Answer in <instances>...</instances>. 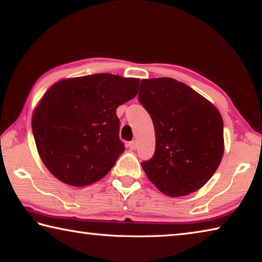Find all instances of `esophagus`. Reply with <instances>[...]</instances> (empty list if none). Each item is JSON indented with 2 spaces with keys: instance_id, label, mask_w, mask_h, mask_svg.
I'll list each match as a JSON object with an SVG mask.
<instances>
[{
  "instance_id": "1",
  "label": "esophagus",
  "mask_w": 262,
  "mask_h": 262,
  "mask_svg": "<svg viewBox=\"0 0 262 262\" xmlns=\"http://www.w3.org/2000/svg\"><path fill=\"white\" fill-rule=\"evenodd\" d=\"M128 147H129L132 150H135V149L137 148V142H136V141L129 142V144H128Z\"/></svg>"
}]
</instances>
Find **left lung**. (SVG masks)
I'll list each match as a JSON object with an SVG mask.
<instances>
[{"label":"left lung","instance_id":"obj_1","mask_svg":"<svg viewBox=\"0 0 262 262\" xmlns=\"http://www.w3.org/2000/svg\"><path fill=\"white\" fill-rule=\"evenodd\" d=\"M139 100L152 119L156 150L142 163L148 179L167 196L205 186L224 152L223 119L216 106L170 77L142 79Z\"/></svg>","mask_w":262,"mask_h":262}]
</instances>
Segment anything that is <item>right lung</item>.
Here are the masks:
<instances>
[{
	"label": "right lung",
	"instance_id": "1",
	"mask_svg": "<svg viewBox=\"0 0 262 262\" xmlns=\"http://www.w3.org/2000/svg\"><path fill=\"white\" fill-rule=\"evenodd\" d=\"M139 78L95 74L48 89L32 114L39 156L62 183L83 187L108 173L125 151L117 108L134 98Z\"/></svg>",
	"mask_w": 262,
	"mask_h": 262
}]
</instances>
